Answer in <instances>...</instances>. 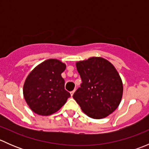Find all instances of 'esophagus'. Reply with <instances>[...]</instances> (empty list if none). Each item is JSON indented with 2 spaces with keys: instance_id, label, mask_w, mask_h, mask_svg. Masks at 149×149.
<instances>
[{
  "instance_id": "esophagus-1",
  "label": "esophagus",
  "mask_w": 149,
  "mask_h": 149,
  "mask_svg": "<svg viewBox=\"0 0 149 149\" xmlns=\"http://www.w3.org/2000/svg\"><path fill=\"white\" fill-rule=\"evenodd\" d=\"M74 92H75V90H73V91H70V95H71V97L73 95V94H74Z\"/></svg>"
}]
</instances>
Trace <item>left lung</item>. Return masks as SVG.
Returning <instances> with one entry per match:
<instances>
[{"mask_svg":"<svg viewBox=\"0 0 149 149\" xmlns=\"http://www.w3.org/2000/svg\"><path fill=\"white\" fill-rule=\"evenodd\" d=\"M82 83L73 97L82 111L94 119L106 118L118 108L123 96V82L111 63L93 57L76 63Z\"/></svg>","mask_w":149,"mask_h":149,"instance_id":"1","label":"left lung"}]
</instances>
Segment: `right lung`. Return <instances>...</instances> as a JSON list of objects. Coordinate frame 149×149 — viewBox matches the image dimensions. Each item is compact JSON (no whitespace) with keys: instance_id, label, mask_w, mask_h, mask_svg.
Instances as JSON below:
<instances>
[{"instance_id":"right-lung-1","label":"right lung","mask_w":149,"mask_h":149,"mask_svg":"<svg viewBox=\"0 0 149 149\" xmlns=\"http://www.w3.org/2000/svg\"><path fill=\"white\" fill-rule=\"evenodd\" d=\"M65 64L49 59L29 74L24 85V97L30 109L40 115H49L65 104L70 94L65 89L61 73Z\"/></svg>"}]
</instances>
